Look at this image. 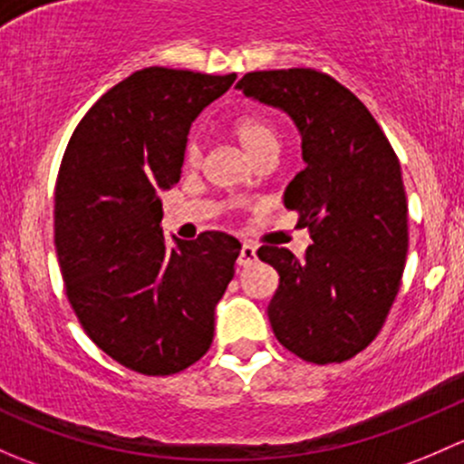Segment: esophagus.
I'll list each match as a JSON object with an SVG mask.
<instances>
[{
    "mask_svg": "<svg viewBox=\"0 0 464 464\" xmlns=\"http://www.w3.org/2000/svg\"><path fill=\"white\" fill-rule=\"evenodd\" d=\"M256 261V247L250 246V243H243L241 246V255H238V266L247 267L250 264Z\"/></svg>",
    "mask_w": 464,
    "mask_h": 464,
    "instance_id": "1",
    "label": "esophagus"
}]
</instances>
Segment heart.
<instances>
[{
	"label": "heart",
	"mask_w": 464,
	"mask_h": 464,
	"mask_svg": "<svg viewBox=\"0 0 464 464\" xmlns=\"http://www.w3.org/2000/svg\"><path fill=\"white\" fill-rule=\"evenodd\" d=\"M232 133L250 159H259L264 154H276L279 147V131L261 113H243L232 122ZM200 159V140L192 136L185 145V160L188 165H197Z\"/></svg>",
	"instance_id": "heart-1"
}]
</instances>
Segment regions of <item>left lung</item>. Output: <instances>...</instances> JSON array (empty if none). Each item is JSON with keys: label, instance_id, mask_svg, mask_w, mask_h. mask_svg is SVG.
Masks as SVG:
<instances>
[{"label": "left lung", "instance_id": "left-lung-1", "mask_svg": "<svg viewBox=\"0 0 464 464\" xmlns=\"http://www.w3.org/2000/svg\"><path fill=\"white\" fill-rule=\"evenodd\" d=\"M237 87L284 109L302 133L305 169L284 203L313 243L304 259L276 246L256 252L279 272L272 331L313 364L351 360L382 331L402 281L409 208L398 156L364 102L322 71H252Z\"/></svg>", "mask_w": 464, "mask_h": 464}]
</instances>
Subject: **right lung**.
I'll return each instance as SVG.
<instances>
[{
  "label": "right lung",
  "instance_id": "add662e5",
  "mask_svg": "<svg viewBox=\"0 0 464 464\" xmlns=\"http://www.w3.org/2000/svg\"><path fill=\"white\" fill-rule=\"evenodd\" d=\"M237 73L150 66L80 121L55 185V250L91 342L125 369L174 375L214 339V308L241 243L226 232L167 238L159 194L179 183L194 118Z\"/></svg>",
  "mask_w": 464,
  "mask_h": 464
}]
</instances>
